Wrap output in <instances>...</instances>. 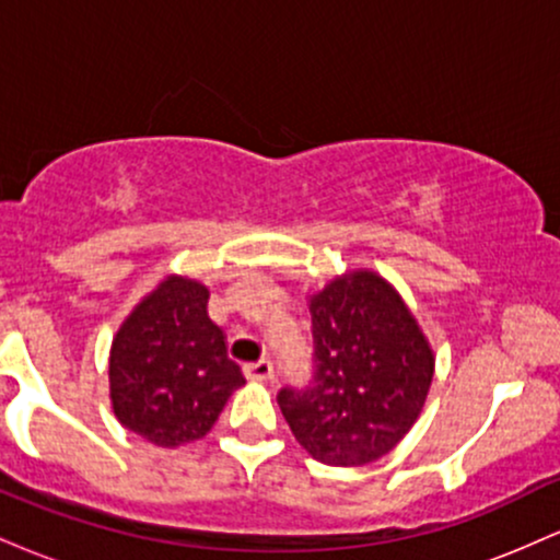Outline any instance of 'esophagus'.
<instances>
[{"label": "esophagus", "mask_w": 560, "mask_h": 560, "mask_svg": "<svg viewBox=\"0 0 560 560\" xmlns=\"http://www.w3.org/2000/svg\"><path fill=\"white\" fill-rule=\"evenodd\" d=\"M244 376H247L249 382H271V378H273V363L271 361H258V363L244 365Z\"/></svg>", "instance_id": "34e87169"}]
</instances>
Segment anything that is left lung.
I'll return each instance as SVG.
<instances>
[{
	"label": "left lung",
	"mask_w": 560,
	"mask_h": 560,
	"mask_svg": "<svg viewBox=\"0 0 560 560\" xmlns=\"http://www.w3.org/2000/svg\"><path fill=\"white\" fill-rule=\"evenodd\" d=\"M316 382L281 389L279 408L313 458L365 466L410 432L434 378V350L395 287L371 268L307 294Z\"/></svg>",
	"instance_id": "8db88e82"
}]
</instances>
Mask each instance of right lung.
<instances>
[{
	"instance_id": "add662e5",
	"label": "right lung",
	"mask_w": 560,
	"mask_h": 560,
	"mask_svg": "<svg viewBox=\"0 0 560 560\" xmlns=\"http://www.w3.org/2000/svg\"><path fill=\"white\" fill-rule=\"evenodd\" d=\"M208 298L202 281L168 273L113 337L107 376L115 419L158 447L202 440L244 384L208 316Z\"/></svg>"
}]
</instances>
